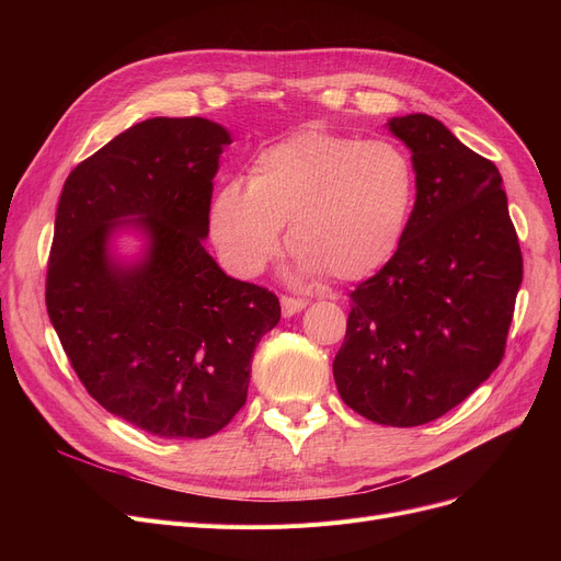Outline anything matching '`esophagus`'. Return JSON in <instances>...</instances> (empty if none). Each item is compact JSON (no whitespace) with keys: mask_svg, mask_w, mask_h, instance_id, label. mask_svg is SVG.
<instances>
[{"mask_svg":"<svg viewBox=\"0 0 561 561\" xmlns=\"http://www.w3.org/2000/svg\"><path fill=\"white\" fill-rule=\"evenodd\" d=\"M307 309V302L305 300H296V298H282V316L284 318H290L296 316L300 311Z\"/></svg>","mask_w":561,"mask_h":561,"instance_id":"esophagus-1","label":"esophagus"}]
</instances>
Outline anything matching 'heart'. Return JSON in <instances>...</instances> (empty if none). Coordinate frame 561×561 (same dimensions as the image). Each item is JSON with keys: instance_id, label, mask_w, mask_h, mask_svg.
<instances>
[{"instance_id": "1", "label": "heart", "mask_w": 561, "mask_h": 561, "mask_svg": "<svg viewBox=\"0 0 561 561\" xmlns=\"http://www.w3.org/2000/svg\"><path fill=\"white\" fill-rule=\"evenodd\" d=\"M416 202V170L402 145L302 129L254 157L250 182L227 180L209 209L225 268L254 277L279 245L298 248L302 277H370L396 256Z\"/></svg>"}]
</instances>
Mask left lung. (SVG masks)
<instances>
[{"instance_id":"8db88e82","label":"left lung","mask_w":561,"mask_h":561,"mask_svg":"<svg viewBox=\"0 0 561 561\" xmlns=\"http://www.w3.org/2000/svg\"><path fill=\"white\" fill-rule=\"evenodd\" d=\"M387 127L414 161V214L396 256L350 293L332 368L357 414L416 427L463 402L503 359L523 256L491 161L425 113Z\"/></svg>"}]
</instances>
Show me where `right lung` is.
Listing matches in <instances>:
<instances>
[{"label": "right lung", "mask_w": 561, "mask_h": 561, "mask_svg": "<svg viewBox=\"0 0 561 561\" xmlns=\"http://www.w3.org/2000/svg\"><path fill=\"white\" fill-rule=\"evenodd\" d=\"M229 142L206 117H150L79 163L58 199L51 325L85 391L161 438H206L233 419L282 316L204 248Z\"/></svg>", "instance_id": "1"}]
</instances>
